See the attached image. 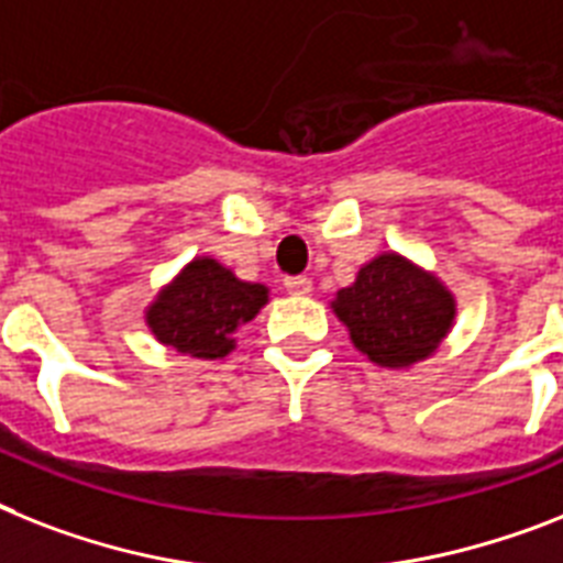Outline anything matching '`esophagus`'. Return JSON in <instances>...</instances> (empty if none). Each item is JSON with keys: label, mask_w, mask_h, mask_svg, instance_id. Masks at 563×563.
Segmentation results:
<instances>
[{"label": "esophagus", "mask_w": 563, "mask_h": 563, "mask_svg": "<svg viewBox=\"0 0 563 563\" xmlns=\"http://www.w3.org/2000/svg\"><path fill=\"white\" fill-rule=\"evenodd\" d=\"M285 287L292 296H308V292L313 290V282H310L308 276H287Z\"/></svg>", "instance_id": "esophagus-1"}]
</instances>
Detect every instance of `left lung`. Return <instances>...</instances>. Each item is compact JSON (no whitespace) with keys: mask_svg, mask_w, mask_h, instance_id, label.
<instances>
[{"mask_svg":"<svg viewBox=\"0 0 563 563\" xmlns=\"http://www.w3.org/2000/svg\"><path fill=\"white\" fill-rule=\"evenodd\" d=\"M331 310L360 354L379 368L406 371L438 354L457 319V299L434 273L388 250L336 290Z\"/></svg>","mask_w":563,"mask_h":563,"instance_id":"8db88e82","label":"left lung"}]
</instances>
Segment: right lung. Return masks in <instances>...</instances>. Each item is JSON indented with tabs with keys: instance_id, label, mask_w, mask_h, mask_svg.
<instances>
[{
	"instance_id": "add662e5",
	"label": "right lung",
	"mask_w": 563,
	"mask_h": 563,
	"mask_svg": "<svg viewBox=\"0 0 563 563\" xmlns=\"http://www.w3.org/2000/svg\"><path fill=\"white\" fill-rule=\"evenodd\" d=\"M271 301V287L241 282L212 255H195L169 285L157 290L143 319L161 345L192 360H224L235 333Z\"/></svg>"
}]
</instances>
